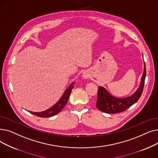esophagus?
Returning a JSON list of instances; mask_svg holds the SVG:
<instances>
[{
    "label": "esophagus",
    "mask_w": 158,
    "mask_h": 158,
    "mask_svg": "<svg viewBox=\"0 0 158 158\" xmlns=\"http://www.w3.org/2000/svg\"><path fill=\"white\" fill-rule=\"evenodd\" d=\"M82 77H83L85 79H88L89 77H90V75H89L88 72H84L83 73V75H82Z\"/></svg>",
    "instance_id": "obj_1"
}]
</instances>
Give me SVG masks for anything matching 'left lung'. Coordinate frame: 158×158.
<instances>
[{"label": "left lung", "instance_id": "obj_1", "mask_svg": "<svg viewBox=\"0 0 158 158\" xmlns=\"http://www.w3.org/2000/svg\"><path fill=\"white\" fill-rule=\"evenodd\" d=\"M143 59V56L142 54ZM144 63V70L140 84L136 91L131 95L126 98H117L110 94L106 89L98 86L96 106L100 111L109 114L119 113L126 110L139 100L143 92L144 83L146 77V66Z\"/></svg>", "mask_w": 158, "mask_h": 158}]
</instances>
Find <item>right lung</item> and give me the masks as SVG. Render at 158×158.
<instances>
[{"mask_svg": "<svg viewBox=\"0 0 158 158\" xmlns=\"http://www.w3.org/2000/svg\"><path fill=\"white\" fill-rule=\"evenodd\" d=\"M75 84V82H72V83L69 85V86L66 88V90L64 91L63 95L61 96L60 99L53 106L46 110H44L43 112H31V111H28V112L33 115L39 116V117H40V118H50L57 114L62 110V109H63L65 105L66 104L68 99H69L72 90Z\"/></svg>", "mask_w": 158, "mask_h": 158, "instance_id": "right-lung-1", "label": "right lung"}]
</instances>
